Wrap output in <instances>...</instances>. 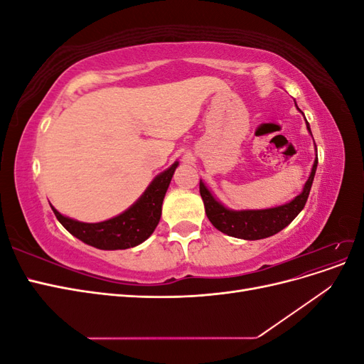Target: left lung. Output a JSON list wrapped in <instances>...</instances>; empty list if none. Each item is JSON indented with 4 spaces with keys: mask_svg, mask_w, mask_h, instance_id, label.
Wrapping results in <instances>:
<instances>
[{
    "mask_svg": "<svg viewBox=\"0 0 364 364\" xmlns=\"http://www.w3.org/2000/svg\"><path fill=\"white\" fill-rule=\"evenodd\" d=\"M299 109V107H297ZM306 129H311L306 121ZM317 150V149H316ZM317 168V158L313 164L311 174L305 182L304 190L299 196H296L290 203H285L277 208L269 209H247V211H232L225 208L215 197L211 194L205 183L200 181V196L205 205V213L209 222L217 228L220 232L226 235L243 238V240H261L278 234L285 226H289L296 215L299 214L310 194L311 185L314 181V174Z\"/></svg>",
    "mask_w": 364,
    "mask_h": 364,
    "instance_id": "1",
    "label": "left lung"
}]
</instances>
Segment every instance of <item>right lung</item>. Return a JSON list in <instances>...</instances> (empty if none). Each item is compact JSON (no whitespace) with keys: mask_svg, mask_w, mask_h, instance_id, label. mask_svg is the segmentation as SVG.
<instances>
[{"mask_svg":"<svg viewBox=\"0 0 364 364\" xmlns=\"http://www.w3.org/2000/svg\"><path fill=\"white\" fill-rule=\"evenodd\" d=\"M178 165L179 162H174L170 168L158 174L134 205L123 214L109 218L106 222H77V220L62 215L53 206L51 209L62 226L86 245L102 250L135 247L146 241L156 229L162 213L164 197Z\"/></svg>","mask_w":364,"mask_h":364,"instance_id":"add662e5","label":"right lung"}]
</instances>
